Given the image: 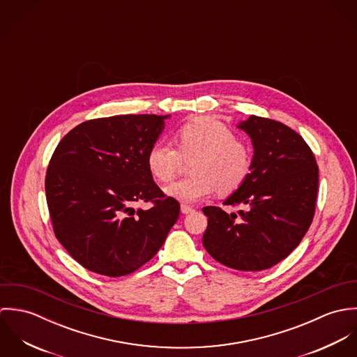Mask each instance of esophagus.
Wrapping results in <instances>:
<instances>
[{
	"label": "esophagus",
	"instance_id": "esophagus-1",
	"mask_svg": "<svg viewBox=\"0 0 357 357\" xmlns=\"http://www.w3.org/2000/svg\"><path fill=\"white\" fill-rule=\"evenodd\" d=\"M194 211V207L192 206H188V204H181V213L183 214H190Z\"/></svg>",
	"mask_w": 357,
	"mask_h": 357
}]
</instances>
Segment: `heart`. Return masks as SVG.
<instances>
[{"mask_svg": "<svg viewBox=\"0 0 357 357\" xmlns=\"http://www.w3.org/2000/svg\"><path fill=\"white\" fill-rule=\"evenodd\" d=\"M177 149L156 142L147 153V166L162 183L172 181L181 169L183 159L197 158L192 177L165 188L166 195L194 204L215 190L227 195L236 191L249 177L253 165L252 150L236 135L213 118H198L181 126L176 135Z\"/></svg>", "mask_w": 357, "mask_h": 357, "instance_id": "1", "label": "heart"}]
</instances>
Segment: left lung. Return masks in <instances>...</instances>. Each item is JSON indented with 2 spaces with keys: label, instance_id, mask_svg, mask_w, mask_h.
I'll return each mask as SVG.
<instances>
[{
  "label": "left lung",
  "instance_id": "obj_1",
  "mask_svg": "<svg viewBox=\"0 0 357 357\" xmlns=\"http://www.w3.org/2000/svg\"><path fill=\"white\" fill-rule=\"evenodd\" d=\"M252 139V172L224 204L202 208L204 249L238 271L268 269L290 255L309 229L317 198L319 167L305 140L282 122L252 115L238 125Z\"/></svg>",
  "mask_w": 357,
  "mask_h": 357
}]
</instances>
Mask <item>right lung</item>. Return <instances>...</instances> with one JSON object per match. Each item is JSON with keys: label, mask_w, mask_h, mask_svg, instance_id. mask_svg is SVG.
<instances>
[{"label": "right lung", "mask_w": 357, "mask_h": 357, "mask_svg": "<svg viewBox=\"0 0 357 357\" xmlns=\"http://www.w3.org/2000/svg\"><path fill=\"white\" fill-rule=\"evenodd\" d=\"M170 115L86 121L57 144L45 192L57 241L84 268L109 278L150 261L180 215V204L153 183L147 153ZM153 202L150 209H135Z\"/></svg>", "instance_id": "1"}]
</instances>
